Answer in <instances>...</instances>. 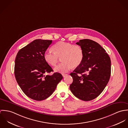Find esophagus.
Masks as SVG:
<instances>
[{
  "mask_svg": "<svg viewBox=\"0 0 128 128\" xmlns=\"http://www.w3.org/2000/svg\"><path fill=\"white\" fill-rule=\"evenodd\" d=\"M62 75L63 77H66L68 75V74H62Z\"/></svg>",
  "mask_w": 128,
  "mask_h": 128,
  "instance_id": "34e87169",
  "label": "esophagus"
}]
</instances>
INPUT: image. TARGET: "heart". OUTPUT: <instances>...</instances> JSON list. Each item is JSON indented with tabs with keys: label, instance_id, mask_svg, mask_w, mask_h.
<instances>
[{
	"label": "heart",
	"instance_id": "b5f03b06",
	"mask_svg": "<svg viewBox=\"0 0 128 128\" xmlns=\"http://www.w3.org/2000/svg\"><path fill=\"white\" fill-rule=\"evenodd\" d=\"M54 52L51 50L46 51L44 54L45 60L49 64L55 66L62 58L63 62L54 68L56 72L64 73L72 67L79 66L83 62L84 52L82 48L76 44L62 41L58 42L52 47Z\"/></svg>",
	"mask_w": 128,
	"mask_h": 128
}]
</instances>
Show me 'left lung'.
<instances>
[{"instance_id": "1", "label": "left lung", "mask_w": 128, "mask_h": 128, "mask_svg": "<svg viewBox=\"0 0 128 128\" xmlns=\"http://www.w3.org/2000/svg\"><path fill=\"white\" fill-rule=\"evenodd\" d=\"M84 52L81 64L70 73L73 82L70 88L77 98L90 101L98 96L110 80L111 60L106 50L97 42L88 39L76 43Z\"/></svg>"}]
</instances>
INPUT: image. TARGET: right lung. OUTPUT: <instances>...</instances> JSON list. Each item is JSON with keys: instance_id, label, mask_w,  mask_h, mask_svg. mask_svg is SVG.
<instances>
[{"instance_id": "add662e5", "label": "right lung", "mask_w": 128, "mask_h": 128, "mask_svg": "<svg viewBox=\"0 0 128 128\" xmlns=\"http://www.w3.org/2000/svg\"><path fill=\"white\" fill-rule=\"evenodd\" d=\"M52 40L36 39L18 51L15 59L14 73L23 92L30 98L42 100L50 96L63 77L53 72L46 62L44 54Z\"/></svg>"}]
</instances>
